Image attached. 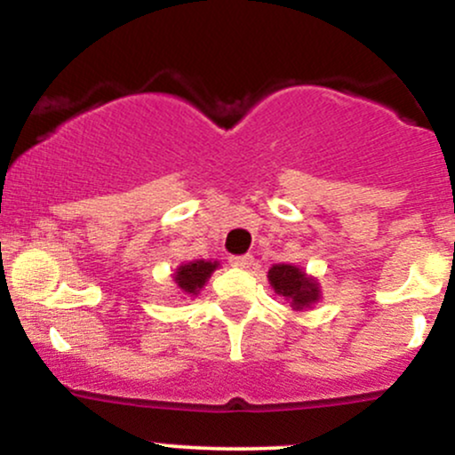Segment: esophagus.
I'll list each match as a JSON object with an SVG mask.
<instances>
[{"label": "esophagus", "mask_w": 455, "mask_h": 455, "mask_svg": "<svg viewBox=\"0 0 455 455\" xmlns=\"http://www.w3.org/2000/svg\"><path fill=\"white\" fill-rule=\"evenodd\" d=\"M228 263H231L233 267H237V269H248L250 265L254 263V260H252V257H250V254H233V257H228Z\"/></svg>", "instance_id": "esophagus-1"}]
</instances>
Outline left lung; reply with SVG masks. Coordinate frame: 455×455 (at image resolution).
I'll use <instances>...</instances> for the list:
<instances>
[{
	"instance_id": "left-lung-1",
	"label": "left lung",
	"mask_w": 455,
	"mask_h": 455,
	"mask_svg": "<svg viewBox=\"0 0 455 455\" xmlns=\"http://www.w3.org/2000/svg\"><path fill=\"white\" fill-rule=\"evenodd\" d=\"M267 280L275 295L284 297L291 307L297 312H304L321 299V284L316 278L307 275L304 269L293 263L271 265L267 271Z\"/></svg>"
}]
</instances>
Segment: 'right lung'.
<instances>
[{
  "label": "right lung",
  "instance_id": "1",
  "mask_svg": "<svg viewBox=\"0 0 455 455\" xmlns=\"http://www.w3.org/2000/svg\"><path fill=\"white\" fill-rule=\"evenodd\" d=\"M218 260H207V259H196L190 260V263H181L180 267L175 269L173 282L181 295L196 297L201 293L203 286L207 284V280L212 278L213 271L218 269Z\"/></svg>",
  "mask_w": 455,
  "mask_h": 455
}]
</instances>
